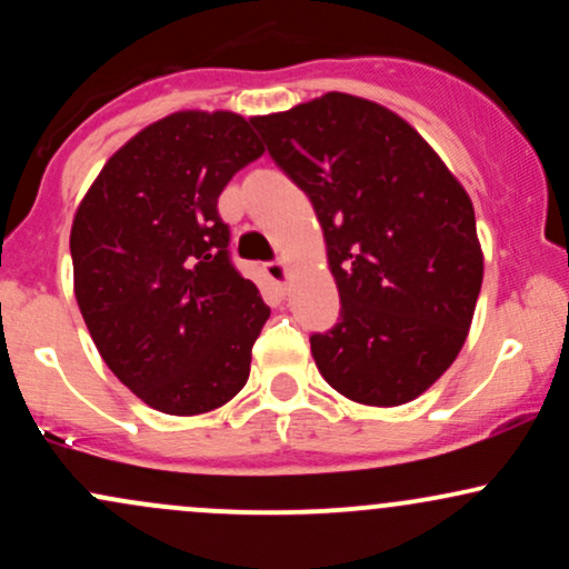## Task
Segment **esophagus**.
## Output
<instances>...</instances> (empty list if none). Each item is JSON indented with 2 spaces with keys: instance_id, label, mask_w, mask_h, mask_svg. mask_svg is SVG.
Returning <instances> with one entry per match:
<instances>
[{
  "instance_id": "34e87169",
  "label": "esophagus",
  "mask_w": 569,
  "mask_h": 569,
  "mask_svg": "<svg viewBox=\"0 0 569 569\" xmlns=\"http://www.w3.org/2000/svg\"><path fill=\"white\" fill-rule=\"evenodd\" d=\"M264 272H267V278L272 280V283L280 286V289H286V280H289V267H286L283 259L264 264Z\"/></svg>"
}]
</instances>
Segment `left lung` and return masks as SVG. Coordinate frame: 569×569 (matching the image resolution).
I'll return each instance as SVG.
<instances>
[{
	"instance_id": "obj_1",
	"label": "left lung",
	"mask_w": 569,
	"mask_h": 569,
	"mask_svg": "<svg viewBox=\"0 0 569 569\" xmlns=\"http://www.w3.org/2000/svg\"><path fill=\"white\" fill-rule=\"evenodd\" d=\"M310 198L342 312L310 337L323 380L356 403L401 407L455 363L485 278L473 202L403 117L350 93L251 117Z\"/></svg>"
}]
</instances>
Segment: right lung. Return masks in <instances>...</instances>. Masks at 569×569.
<instances>
[{"label": "right lung", "mask_w": 569, "mask_h": 569, "mask_svg": "<svg viewBox=\"0 0 569 569\" xmlns=\"http://www.w3.org/2000/svg\"><path fill=\"white\" fill-rule=\"evenodd\" d=\"M262 154L246 117L184 109L122 143L77 206L84 326L117 380L162 415L219 409L248 380L270 307L232 267L217 202Z\"/></svg>", "instance_id": "obj_1"}]
</instances>
